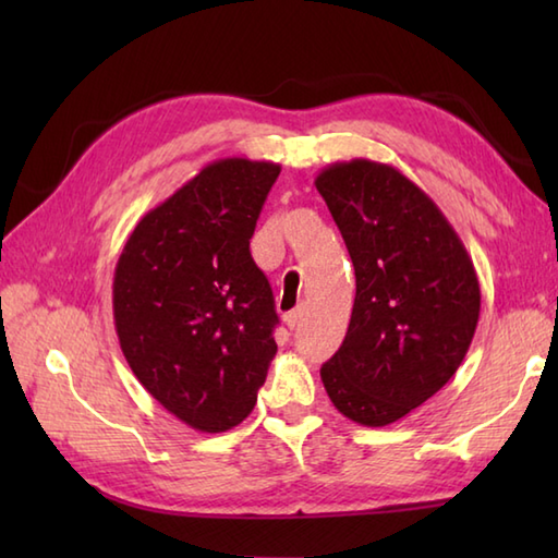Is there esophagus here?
Wrapping results in <instances>:
<instances>
[{
  "mask_svg": "<svg viewBox=\"0 0 558 558\" xmlns=\"http://www.w3.org/2000/svg\"><path fill=\"white\" fill-rule=\"evenodd\" d=\"M304 316H306V310L304 306H298V310H292L288 316H286V324H288V328H300L302 326V322H304Z\"/></svg>",
  "mask_w": 558,
  "mask_h": 558,
  "instance_id": "34e87169",
  "label": "esophagus"
}]
</instances>
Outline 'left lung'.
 I'll use <instances>...</instances> for the list:
<instances>
[{"instance_id":"1","label":"left lung","mask_w":558,"mask_h":558,"mask_svg":"<svg viewBox=\"0 0 558 558\" xmlns=\"http://www.w3.org/2000/svg\"><path fill=\"white\" fill-rule=\"evenodd\" d=\"M354 266L340 350L322 366L330 402L364 426L398 422L438 393L480 322V280L434 201L393 165L354 158L318 172Z\"/></svg>"}]
</instances>
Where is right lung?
Returning <instances> with one entry per match:
<instances>
[{
  "mask_svg": "<svg viewBox=\"0 0 558 558\" xmlns=\"http://www.w3.org/2000/svg\"><path fill=\"white\" fill-rule=\"evenodd\" d=\"M280 165L222 158L138 220L114 268V328L134 376L196 432L256 405L278 345L276 302L252 252Z\"/></svg>",
  "mask_w": 558,
  "mask_h": 558,
  "instance_id": "1",
  "label": "right lung"
}]
</instances>
